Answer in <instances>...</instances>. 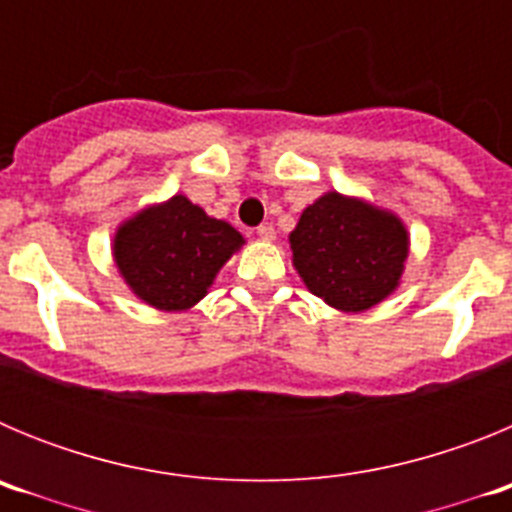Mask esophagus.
<instances>
[{
	"instance_id": "obj_1",
	"label": "esophagus",
	"mask_w": 512,
	"mask_h": 512,
	"mask_svg": "<svg viewBox=\"0 0 512 512\" xmlns=\"http://www.w3.org/2000/svg\"><path fill=\"white\" fill-rule=\"evenodd\" d=\"M256 235H259L261 241H266V243H271L274 241V238H277V230L271 228V225H259V228H256Z\"/></svg>"
}]
</instances>
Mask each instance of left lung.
<instances>
[{
  "instance_id": "1",
  "label": "left lung",
  "mask_w": 512,
  "mask_h": 512,
  "mask_svg": "<svg viewBox=\"0 0 512 512\" xmlns=\"http://www.w3.org/2000/svg\"><path fill=\"white\" fill-rule=\"evenodd\" d=\"M289 246L312 295L341 312H364L397 289L410 238L395 212L328 192L305 207Z\"/></svg>"
}]
</instances>
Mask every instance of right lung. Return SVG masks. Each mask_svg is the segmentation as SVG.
Returning <instances> with one entry per match:
<instances>
[{
  "instance_id": "obj_1",
  "label": "right lung",
  "mask_w": 512,
  "mask_h": 512,
  "mask_svg": "<svg viewBox=\"0 0 512 512\" xmlns=\"http://www.w3.org/2000/svg\"><path fill=\"white\" fill-rule=\"evenodd\" d=\"M243 235L184 194L140 210L117 228L112 256L133 295L164 312H184L207 295Z\"/></svg>"
}]
</instances>
